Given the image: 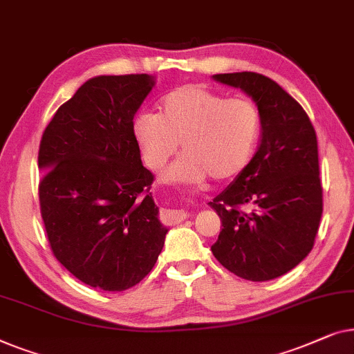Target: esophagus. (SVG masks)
<instances>
[{
    "label": "esophagus",
    "mask_w": 354,
    "mask_h": 354,
    "mask_svg": "<svg viewBox=\"0 0 354 354\" xmlns=\"http://www.w3.org/2000/svg\"><path fill=\"white\" fill-rule=\"evenodd\" d=\"M189 216L186 210H165L163 212V221L167 225H176V223H181Z\"/></svg>",
    "instance_id": "1"
}]
</instances>
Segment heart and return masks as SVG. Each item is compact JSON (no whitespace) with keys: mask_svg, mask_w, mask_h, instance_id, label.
I'll return each instance as SVG.
<instances>
[{"mask_svg":"<svg viewBox=\"0 0 354 354\" xmlns=\"http://www.w3.org/2000/svg\"><path fill=\"white\" fill-rule=\"evenodd\" d=\"M261 133V115L248 97L226 94L203 84H183L158 102V113H139L133 122L144 165L157 171L183 156L163 173L173 184H198L237 178L250 165Z\"/></svg>","mask_w":354,"mask_h":354,"instance_id":"obj_1","label":"heart"}]
</instances>
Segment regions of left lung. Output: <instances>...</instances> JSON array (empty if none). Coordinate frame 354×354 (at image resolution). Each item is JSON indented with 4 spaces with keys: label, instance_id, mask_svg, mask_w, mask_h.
Listing matches in <instances>:
<instances>
[{
    "label": "left lung",
    "instance_id": "left-lung-1",
    "mask_svg": "<svg viewBox=\"0 0 354 354\" xmlns=\"http://www.w3.org/2000/svg\"><path fill=\"white\" fill-rule=\"evenodd\" d=\"M213 80L252 97L261 115V139L250 165L208 203L223 225L212 252L239 277L271 281L293 270L315 245L322 215L316 131L300 104L271 78L236 72Z\"/></svg>",
    "mask_w": 354,
    "mask_h": 354
}]
</instances>
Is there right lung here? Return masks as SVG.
Segmentation results:
<instances>
[{
  "label": "right lung",
  "mask_w": 354,
  "mask_h": 354,
  "mask_svg": "<svg viewBox=\"0 0 354 354\" xmlns=\"http://www.w3.org/2000/svg\"><path fill=\"white\" fill-rule=\"evenodd\" d=\"M153 86L146 73L89 78L57 109L39 144V205L54 257L107 292L141 282L168 232L133 136V118Z\"/></svg>",
  "instance_id": "add662e5"
}]
</instances>
